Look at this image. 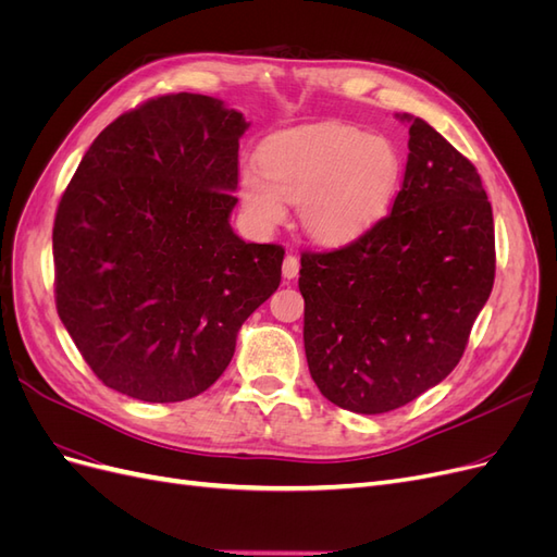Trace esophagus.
<instances>
[{
    "label": "esophagus",
    "mask_w": 557,
    "mask_h": 557,
    "mask_svg": "<svg viewBox=\"0 0 557 557\" xmlns=\"http://www.w3.org/2000/svg\"><path fill=\"white\" fill-rule=\"evenodd\" d=\"M297 274H299V260L293 256V252H288L283 260V276L293 281V278H297Z\"/></svg>",
    "instance_id": "34e87169"
}]
</instances>
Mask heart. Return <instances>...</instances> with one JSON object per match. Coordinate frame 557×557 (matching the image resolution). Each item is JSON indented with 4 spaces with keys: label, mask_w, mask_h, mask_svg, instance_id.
Returning a JSON list of instances; mask_svg holds the SVG:
<instances>
[{
    "label": "heart",
    "mask_w": 557,
    "mask_h": 557,
    "mask_svg": "<svg viewBox=\"0 0 557 557\" xmlns=\"http://www.w3.org/2000/svg\"><path fill=\"white\" fill-rule=\"evenodd\" d=\"M258 172L242 174L250 221L272 230L297 205L299 225L323 246L358 242L391 209L404 160L393 139L352 125L276 134L258 153Z\"/></svg>",
    "instance_id": "b5f03b06"
}]
</instances>
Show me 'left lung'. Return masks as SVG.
<instances>
[{
  "instance_id": "left-lung-1",
  "label": "left lung",
  "mask_w": 557,
  "mask_h": 557,
  "mask_svg": "<svg viewBox=\"0 0 557 557\" xmlns=\"http://www.w3.org/2000/svg\"><path fill=\"white\" fill-rule=\"evenodd\" d=\"M391 215L358 242L301 252L311 379L356 413L404 407L460 362L495 281L493 207L476 166L423 117Z\"/></svg>"
}]
</instances>
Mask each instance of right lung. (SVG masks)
<instances>
[{
	"mask_svg": "<svg viewBox=\"0 0 557 557\" xmlns=\"http://www.w3.org/2000/svg\"><path fill=\"white\" fill-rule=\"evenodd\" d=\"M246 129L221 99H148L99 132L66 185L55 305L107 387L156 404L205 393L278 288L285 250L230 227Z\"/></svg>",
	"mask_w": 557,
	"mask_h": 557,
	"instance_id": "obj_1",
	"label": "right lung"
}]
</instances>
